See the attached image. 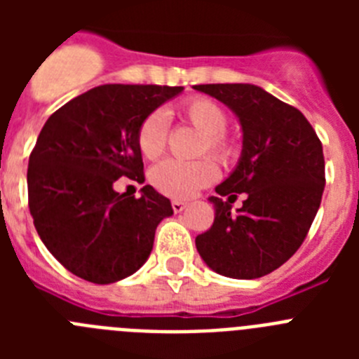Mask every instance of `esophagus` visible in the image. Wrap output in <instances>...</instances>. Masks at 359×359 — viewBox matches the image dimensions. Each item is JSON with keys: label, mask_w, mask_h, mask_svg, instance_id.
<instances>
[{"label": "esophagus", "mask_w": 359, "mask_h": 359, "mask_svg": "<svg viewBox=\"0 0 359 359\" xmlns=\"http://www.w3.org/2000/svg\"><path fill=\"white\" fill-rule=\"evenodd\" d=\"M187 207H189V203L182 201V199H174V201H172V210L176 212V214H180V212H183Z\"/></svg>", "instance_id": "esophagus-1"}]
</instances>
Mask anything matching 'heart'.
I'll return each mask as SVG.
<instances>
[{
	"label": "heart",
	"instance_id": "1",
	"mask_svg": "<svg viewBox=\"0 0 359 359\" xmlns=\"http://www.w3.org/2000/svg\"><path fill=\"white\" fill-rule=\"evenodd\" d=\"M180 113L187 122L203 133L198 147L199 154L208 151L217 160H230L233 154V145L228 142L223 133L228 123V116L223 107L207 97H192L182 104ZM167 129H169V122L161 109L152 111L142 120L136 142L145 158L152 160L163 152ZM215 176H217V169L214 161L207 158L194 161L165 160L152 169L151 182L160 192L170 198H190L199 189L210 185Z\"/></svg>",
	"mask_w": 359,
	"mask_h": 359
}]
</instances>
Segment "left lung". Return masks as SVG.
Returning <instances> with one entry per match:
<instances>
[{
    "instance_id": "left-lung-1",
    "label": "left lung",
    "mask_w": 359,
    "mask_h": 359,
    "mask_svg": "<svg viewBox=\"0 0 359 359\" xmlns=\"http://www.w3.org/2000/svg\"><path fill=\"white\" fill-rule=\"evenodd\" d=\"M237 116L243 151L210 196L214 224L196 237L205 264L230 278H259L300 248L325 187L322 144L306 116L255 84H199ZM237 194L243 207L231 212ZM226 197V200H223Z\"/></svg>"
}]
</instances>
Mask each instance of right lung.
I'll return each mask as SVG.
<instances>
[{"label":"right lung","mask_w":359,"mask_h":359,"mask_svg":"<svg viewBox=\"0 0 359 359\" xmlns=\"http://www.w3.org/2000/svg\"><path fill=\"white\" fill-rule=\"evenodd\" d=\"M182 86L104 84L79 95L41 129L28 160V207L41 241L73 275L113 284L145 264L156 226L174 214L145 185L140 198L115 182L144 183L136 135L142 120Z\"/></svg>","instance_id":"add662e5"}]
</instances>
